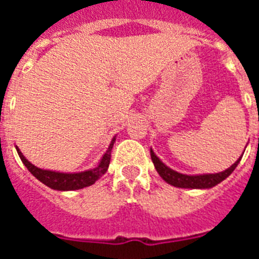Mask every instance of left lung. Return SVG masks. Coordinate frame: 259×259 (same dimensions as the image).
<instances>
[{
	"label": "left lung",
	"mask_w": 259,
	"mask_h": 259,
	"mask_svg": "<svg viewBox=\"0 0 259 259\" xmlns=\"http://www.w3.org/2000/svg\"><path fill=\"white\" fill-rule=\"evenodd\" d=\"M245 152V150H244ZM150 157L154 163L155 170L159 174L162 179L167 183V184L174 185L176 188H185V189H210L215 185H218L219 183L223 182L224 179H227L228 176L233 172V170L236 168L237 164L241 161V157L237 159L235 163L231 167H228L227 170L222 171V172L217 174H197V175H187V174L178 172V171L172 170L171 167L164 164L163 162L157 157L154 150L150 148Z\"/></svg>",
	"instance_id": "8db88e82"
}]
</instances>
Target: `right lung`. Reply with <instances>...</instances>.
Here are the masks:
<instances>
[{
	"instance_id": "1",
	"label": "right lung",
	"mask_w": 259,
	"mask_h": 259,
	"mask_svg": "<svg viewBox=\"0 0 259 259\" xmlns=\"http://www.w3.org/2000/svg\"><path fill=\"white\" fill-rule=\"evenodd\" d=\"M116 140V136L113 137V140L110 143L109 148L102 155L100 162L95 168H89L85 171H80V172H61V171H53V170H44L40 167L35 166L33 163L27 159L20 149L15 145L18 155L22 159L23 164L28 168L29 172L35 176L36 179L40 180L42 184L56 191H76V189H83L85 187L95 184L102 175L107 171L110 164V157H111V149H113L114 143Z\"/></svg>"
}]
</instances>
